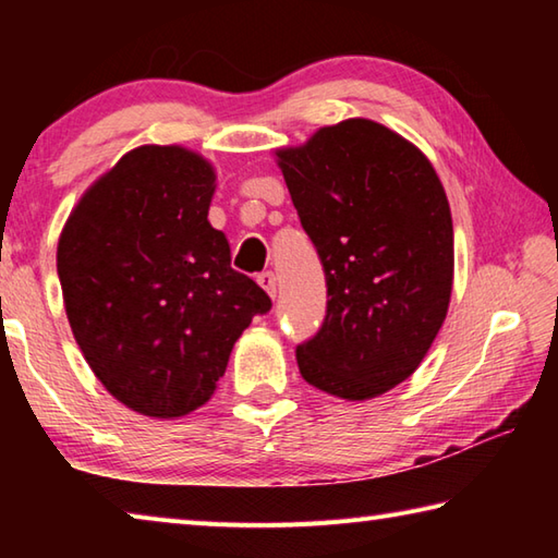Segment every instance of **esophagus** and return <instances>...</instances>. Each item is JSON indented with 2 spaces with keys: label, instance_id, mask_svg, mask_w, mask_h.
<instances>
[{
  "label": "esophagus",
  "instance_id": "esophagus-1",
  "mask_svg": "<svg viewBox=\"0 0 558 558\" xmlns=\"http://www.w3.org/2000/svg\"><path fill=\"white\" fill-rule=\"evenodd\" d=\"M258 286L268 292L270 298H276V292H278V278H276V272L272 270H266V272H260L258 276Z\"/></svg>",
  "mask_w": 558,
  "mask_h": 558
}]
</instances>
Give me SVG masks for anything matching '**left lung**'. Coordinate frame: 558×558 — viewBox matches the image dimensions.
I'll use <instances>...</instances> for the list:
<instances>
[{
  "instance_id": "1",
  "label": "left lung",
  "mask_w": 558,
  "mask_h": 558,
  "mask_svg": "<svg viewBox=\"0 0 558 558\" xmlns=\"http://www.w3.org/2000/svg\"><path fill=\"white\" fill-rule=\"evenodd\" d=\"M278 165L327 282L323 327L295 349L302 379L374 399L418 369L446 319L448 196L421 149L364 118L280 149Z\"/></svg>"
}]
</instances>
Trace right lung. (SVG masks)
Here are the masks:
<instances>
[{
    "label": "right lung",
    "instance_id": "add662e5",
    "mask_svg": "<svg viewBox=\"0 0 558 558\" xmlns=\"http://www.w3.org/2000/svg\"><path fill=\"white\" fill-rule=\"evenodd\" d=\"M214 179L184 147H137L83 194L59 239L75 342L120 403L155 418L209 401L235 339L272 307L206 219Z\"/></svg>",
    "mask_w": 558,
    "mask_h": 558
}]
</instances>
